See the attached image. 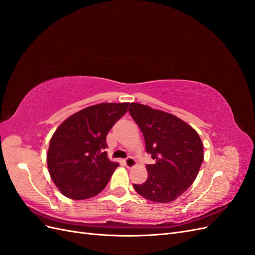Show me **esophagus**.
Here are the masks:
<instances>
[{
  "instance_id": "1",
  "label": "esophagus",
  "mask_w": 255,
  "mask_h": 255,
  "mask_svg": "<svg viewBox=\"0 0 255 255\" xmlns=\"http://www.w3.org/2000/svg\"><path fill=\"white\" fill-rule=\"evenodd\" d=\"M125 164L127 166V168H133L135 165H136V160L133 158V157H128L126 160H125Z\"/></svg>"
}]
</instances>
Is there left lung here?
<instances>
[{"instance_id":"8db88e82","label":"left lung","mask_w":255,"mask_h":255,"mask_svg":"<svg viewBox=\"0 0 255 255\" xmlns=\"http://www.w3.org/2000/svg\"><path fill=\"white\" fill-rule=\"evenodd\" d=\"M128 112L141 129L146 152L155 159L154 164L145 166L146 181L133 186L150 201L171 202L196 180L204 157L201 138L171 114L139 103H130Z\"/></svg>"}]
</instances>
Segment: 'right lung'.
I'll use <instances>...</instances> for the list:
<instances>
[{"label":"right lung","mask_w":255,"mask_h":255,"mask_svg":"<svg viewBox=\"0 0 255 255\" xmlns=\"http://www.w3.org/2000/svg\"><path fill=\"white\" fill-rule=\"evenodd\" d=\"M128 103H101L73 114L53 134L47 154L51 179L64 196L84 200L101 192L118 163L104 151L106 136Z\"/></svg>","instance_id":"right-lung-1"}]
</instances>
